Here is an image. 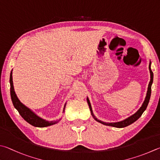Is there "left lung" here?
Returning a JSON list of instances; mask_svg holds the SVG:
<instances>
[{
	"label": "left lung",
	"mask_w": 160,
	"mask_h": 160,
	"mask_svg": "<svg viewBox=\"0 0 160 160\" xmlns=\"http://www.w3.org/2000/svg\"><path fill=\"white\" fill-rule=\"evenodd\" d=\"M149 71H150V82L148 84V90H147L146 98H145V100L143 101V103H142V105L140 107V108H139L135 113H133V115L129 116V117H128L126 119H124V120H123L120 121V122H106L101 121L96 118V116L94 115V112H93L91 103H90L89 98L87 97V101H88V106L89 107L90 112H91V114L92 115L93 118H94L96 121H97V122H98L104 124V125L116 127V128H123V127H125L130 125V124H132V123H133L134 122L137 120L138 119L141 117V115L143 114V112L146 110V109L147 108V106H148V103H149V101L150 98L151 87H152V82H153V72H152V70H151V61H150V63H149Z\"/></svg>",
	"instance_id": "1"
}]
</instances>
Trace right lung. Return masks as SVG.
Here are the masks:
<instances>
[{
  "label": "right lung",
  "mask_w": 160,
  "mask_h": 160,
  "mask_svg": "<svg viewBox=\"0 0 160 160\" xmlns=\"http://www.w3.org/2000/svg\"><path fill=\"white\" fill-rule=\"evenodd\" d=\"M10 96L12 98V101L13 106L15 108L17 111L19 112L20 115L24 119V120L29 123L31 125H33L36 127H46L51 125H53L59 122L61 120L60 118L59 120H46L45 119L40 118V116L38 115L36 113H35L33 110L31 108H28L27 106H25L24 103H22L14 91V85H13V81H12V70L10 72ZM66 102L64 104L63 108V112H65V108H66Z\"/></svg>",
  "instance_id": "add662e5"
}]
</instances>
